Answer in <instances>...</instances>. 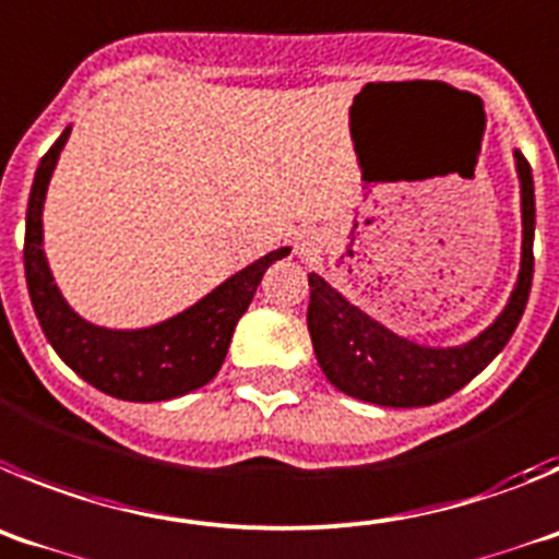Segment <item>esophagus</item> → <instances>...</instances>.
<instances>
[{"label":"esophagus","instance_id":"1","mask_svg":"<svg viewBox=\"0 0 559 559\" xmlns=\"http://www.w3.org/2000/svg\"><path fill=\"white\" fill-rule=\"evenodd\" d=\"M320 242H323V236L317 234V230H304V234L298 236L295 248H298L300 255H311L317 248H320Z\"/></svg>","mask_w":559,"mask_h":559}]
</instances>
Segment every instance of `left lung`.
<instances>
[{"instance_id":"8db88e82","label":"left lung","mask_w":559,"mask_h":559,"mask_svg":"<svg viewBox=\"0 0 559 559\" xmlns=\"http://www.w3.org/2000/svg\"><path fill=\"white\" fill-rule=\"evenodd\" d=\"M518 178H521V217H524V250H521V273L510 295V304L499 320L476 340L456 348H429L406 336L392 334L373 317L356 309L354 304L331 289L320 275L309 273V325L311 345L325 379L350 399L367 404L395 406H431L445 401L456 390L485 370L504 350L512 331L524 317L526 300L535 273V183H532L530 160L515 153Z\"/></svg>"}]
</instances>
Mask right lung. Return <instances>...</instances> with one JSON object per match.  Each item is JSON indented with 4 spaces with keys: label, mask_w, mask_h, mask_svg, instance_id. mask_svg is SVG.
I'll use <instances>...</instances> for the list:
<instances>
[{
    "label": "right lung",
    "mask_w": 559,
    "mask_h": 559,
    "mask_svg": "<svg viewBox=\"0 0 559 559\" xmlns=\"http://www.w3.org/2000/svg\"><path fill=\"white\" fill-rule=\"evenodd\" d=\"M67 128L58 142L47 150L35 169L27 203V230H24V275L29 300L41 323L44 336L55 354L72 367L74 373L105 395L122 401H169L209 384L223 367L239 317L248 311L264 270L273 261L289 255V248L267 253L253 261L242 273L230 275L223 286L205 295L200 304L173 317L167 323L139 331H110L85 323L74 314L58 286L44 255L41 211L47 183L58 164V155L69 139Z\"/></svg>",
    "instance_id": "add662e5"
}]
</instances>
